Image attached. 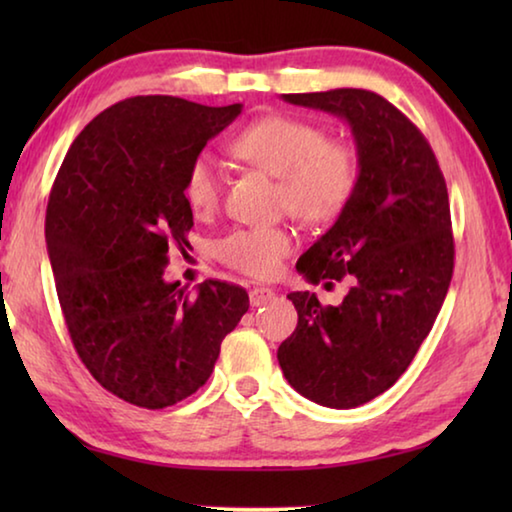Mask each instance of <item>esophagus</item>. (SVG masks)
Returning <instances> with one entry per match:
<instances>
[{
	"label": "esophagus",
	"mask_w": 512,
	"mask_h": 512,
	"mask_svg": "<svg viewBox=\"0 0 512 512\" xmlns=\"http://www.w3.org/2000/svg\"><path fill=\"white\" fill-rule=\"evenodd\" d=\"M275 298V291L268 289V287H255L250 291V305L253 307H262L266 302H271Z\"/></svg>",
	"instance_id": "34e87169"
}]
</instances>
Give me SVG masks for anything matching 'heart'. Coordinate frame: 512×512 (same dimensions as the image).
I'll use <instances>...</instances> for the list:
<instances>
[{"instance_id": "1", "label": "heart", "mask_w": 512, "mask_h": 512, "mask_svg": "<svg viewBox=\"0 0 512 512\" xmlns=\"http://www.w3.org/2000/svg\"><path fill=\"white\" fill-rule=\"evenodd\" d=\"M232 151L239 160L277 178V207L305 225L339 219L359 185V155L348 142L329 140L314 121L273 115L246 126ZM223 194V173L210 153L189 162L183 196L196 214L212 212ZM225 266L253 277H268L293 250L289 228H239L216 241Z\"/></svg>"}]
</instances>
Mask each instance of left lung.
I'll list each match as a JSON object with an SVG mask.
<instances>
[{"label":"left lung","mask_w":512,"mask_h":512,"mask_svg":"<svg viewBox=\"0 0 512 512\" xmlns=\"http://www.w3.org/2000/svg\"><path fill=\"white\" fill-rule=\"evenodd\" d=\"M348 121L359 185L336 223L298 259L311 284L348 280L339 307L293 291L298 327L277 350L307 400L352 409L388 391L411 366L454 273L445 176L418 126L379 94L357 88L282 94Z\"/></svg>","instance_id":"1"}]
</instances>
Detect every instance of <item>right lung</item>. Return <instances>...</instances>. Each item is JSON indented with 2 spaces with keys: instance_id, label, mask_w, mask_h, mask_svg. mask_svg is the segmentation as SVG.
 <instances>
[{
  "instance_id": "obj_1",
  "label": "right lung",
  "mask_w": 512,
  "mask_h": 512,
  "mask_svg": "<svg viewBox=\"0 0 512 512\" xmlns=\"http://www.w3.org/2000/svg\"><path fill=\"white\" fill-rule=\"evenodd\" d=\"M241 108L119 101L79 133L51 187L45 237L74 350L106 391L142 409L196 393L248 311L239 284L205 280L192 296L164 282L169 248L194 228L189 162Z\"/></svg>"
}]
</instances>
